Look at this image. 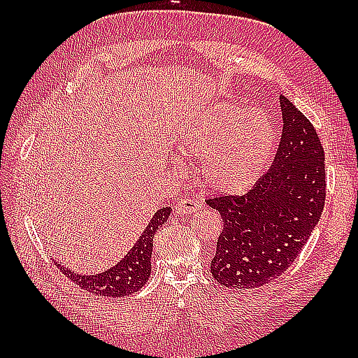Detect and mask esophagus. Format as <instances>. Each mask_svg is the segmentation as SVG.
I'll return each mask as SVG.
<instances>
[{"instance_id": "esophagus-1", "label": "esophagus", "mask_w": 358, "mask_h": 358, "mask_svg": "<svg viewBox=\"0 0 358 358\" xmlns=\"http://www.w3.org/2000/svg\"><path fill=\"white\" fill-rule=\"evenodd\" d=\"M200 209H201V204L195 199H183L177 203V206H175V210H177V214L180 215L194 214V212Z\"/></svg>"}]
</instances>
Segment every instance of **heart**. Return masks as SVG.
Here are the masks:
<instances>
[{"instance_id":"obj_1","label":"heart","mask_w":358,"mask_h":358,"mask_svg":"<svg viewBox=\"0 0 358 358\" xmlns=\"http://www.w3.org/2000/svg\"><path fill=\"white\" fill-rule=\"evenodd\" d=\"M178 146L200 158L199 175L204 186L237 194L262 177L275 148V129L260 110L218 104L181 131Z\"/></svg>"}]
</instances>
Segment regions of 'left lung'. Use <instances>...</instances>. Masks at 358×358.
Segmentation results:
<instances>
[{"mask_svg": "<svg viewBox=\"0 0 358 358\" xmlns=\"http://www.w3.org/2000/svg\"><path fill=\"white\" fill-rule=\"evenodd\" d=\"M280 108L283 132L271 169L246 194L206 200L223 218L210 273L224 287H262L285 273L324 208V150L315 127L283 95Z\"/></svg>", "mask_w": 358, "mask_h": 358, "instance_id": "8db88e82", "label": "left lung"}]
</instances>
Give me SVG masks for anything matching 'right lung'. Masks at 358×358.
<instances>
[{"mask_svg":"<svg viewBox=\"0 0 358 358\" xmlns=\"http://www.w3.org/2000/svg\"><path fill=\"white\" fill-rule=\"evenodd\" d=\"M171 208L157 210L138 241L135 243V246L129 250L123 260L108 271L95 273V275H85V273H77L58 263L57 266L73 283H77L81 289L95 295L117 299V296H127L140 291L150 275L154 235L166 223L167 217L171 215Z\"/></svg>","mask_w":358,"mask_h":358,"instance_id":"right-lung-1","label":"right lung"}]
</instances>
